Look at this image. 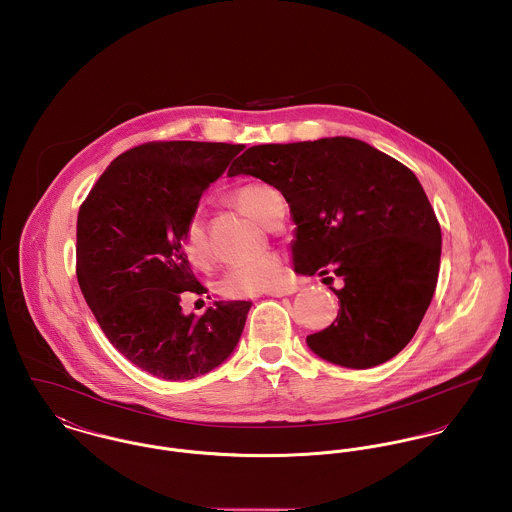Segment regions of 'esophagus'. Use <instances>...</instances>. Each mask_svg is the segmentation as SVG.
<instances>
[{"label": "esophagus", "instance_id": "esophagus-1", "mask_svg": "<svg viewBox=\"0 0 512 512\" xmlns=\"http://www.w3.org/2000/svg\"><path fill=\"white\" fill-rule=\"evenodd\" d=\"M294 292H298V286H296V284H284L281 288H275V290H271V292H267V294H271V296H290V294H294Z\"/></svg>", "mask_w": 512, "mask_h": 512}]
</instances>
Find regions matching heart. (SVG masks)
<instances>
[{
  "instance_id": "1",
  "label": "heart",
  "mask_w": 512,
  "mask_h": 512,
  "mask_svg": "<svg viewBox=\"0 0 512 512\" xmlns=\"http://www.w3.org/2000/svg\"><path fill=\"white\" fill-rule=\"evenodd\" d=\"M239 210L267 226L279 194L263 184H245L231 194ZM182 253L194 267H206L210 261V243L204 224L194 216L182 233ZM284 281V261L279 253H265L253 261L233 265L218 281V290L226 298H247L281 286Z\"/></svg>"
}]
</instances>
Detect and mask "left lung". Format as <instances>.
<instances>
[{
	"mask_svg": "<svg viewBox=\"0 0 512 512\" xmlns=\"http://www.w3.org/2000/svg\"><path fill=\"white\" fill-rule=\"evenodd\" d=\"M237 174L288 202L294 271L343 281L330 286L338 318L308 347L349 369L393 359L416 334L440 271L442 229L414 172L365 141L326 137L249 147L229 167Z\"/></svg>",
	"mask_w": 512,
	"mask_h": 512,
	"instance_id": "1",
	"label": "left lung"
}]
</instances>
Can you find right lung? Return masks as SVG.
Wrapping results in <instances>:
<instances>
[{
	"label": "right lung",
	"instance_id": "add662e5",
	"mask_svg": "<svg viewBox=\"0 0 512 512\" xmlns=\"http://www.w3.org/2000/svg\"><path fill=\"white\" fill-rule=\"evenodd\" d=\"M243 145L155 141L110 163L80 206L76 277L106 338L167 381L210 373L233 353L251 302H216L200 318L180 300L208 292L182 253L204 190Z\"/></svg>",
	"mask_w": 512,
	"mask_h": 512
}]
</instances>
